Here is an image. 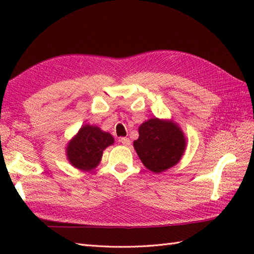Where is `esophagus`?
I'll list each match as a JSON object with an SVG mask.
<instances>
[{
    "label": "esophagus",
    "mask_w": 254,
    "mask_h": 254,
    "mask_svg": "<svg viewBox=\"0 0 254 254\" xmlns=\"http://www.w3.org/2000/svg\"><path fill=\"white\" fill-rule=\"evenodd\" d=\"M120 142L122 143V145H124V146H128V145L131 144L130 138H127V137H121Z\"/></svg>",
    "instance_id": "esophagus-1"
}]
</instances>
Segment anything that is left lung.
Instances as JSON below:
<instances>
[{
    "label": "left lung",
    "instance_id": "obj_1",
    "mask_svg": "<svg viewBox=\"0 0 254 254\" xmlns=\"http://www.w3.org/2000/svg\"><path fill=\"white\" fill-rule=\"evenodd\" d=\"M139 136L133 145L144 166L161 172L175 166L186 149V138L175 123L150 119L138 127Z\"/></svg>",
    "mask_w": 254,
    "mask_h": 254
}]
</instances>
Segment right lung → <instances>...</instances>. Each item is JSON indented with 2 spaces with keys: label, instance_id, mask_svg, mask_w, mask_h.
<instances>
[{
  "label": "right lung",
  "instance_id": "right-lung-1",
  "mask_svg": "<svg viewBox=\"0 0 254 254\" xmlns=\"http://www.w3.org/2000/svg\"><path fill=\"white\" fill-rule=\"evenodd\" d=\"M113 144L109 133L98 127L84 126L67 146V158L74 167L88 171L99 164L104 149Z\"/></svg>",
  "mask_w": 254,
  "mask_h": 254
}]
</instances>
